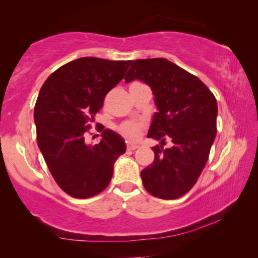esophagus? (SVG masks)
<instances>
[{"instance_id": "1", "label": "esophagus", "mask_w": 258, "mask_h": 258, "mask_svg": "<svg viewBox=\"0 0 258 258\" xmlns=\"http://www.w3.org/2000/svg\"><path fill=\"white\" fill-rule=\"evenodd\" d=\"M139 146L138 145H132V143H128L127 145V150H135L138 149Z\"/></svg>"}]
</instances>
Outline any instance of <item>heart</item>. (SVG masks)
<instances>
[{"label":"heart","instance_id":"b5f03b06","mask_svg":"<svg viewBox=\"0 0 258 258\" xmlns=\"http://www.w3.org/2000/svg\"><path fill=\"white\" fill-rule=\"evenodd\" d=\"M141 128H142V123H140V121L130 120L121 124L118 127V131L124 138L130 140V141H134V140H137L140 137Z\"/></svg>","mask_w":258,"mask_h":258}]
</instances>
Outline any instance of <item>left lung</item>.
<instances>
[{
	"mask_svg": "<svg viewBox=\"0 0 258 258\" xmlns=\"http://www.w3.org/2000/svg\"><path fill=\"white\" fill-rule=\"evenodd\" d=\"M125 83L139 80L150 86L157 112L148 132L164 145L152 147L155 160L142 169L146 190L161 199H176L196 184L206 165L216 137L217 102L198 77L167 59L135 60L124 77Z\"/></svg>",
	"mask_w": 258,
	"mask_h": 258,
	"instance_id": "left-lung-1",
	"label": "left lung"
}]
</instances>
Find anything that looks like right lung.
Listing matches in <instances>:
<instances>
[{"label":"right lung","mask_w":258,"mask_h":258,"mask_svg":"<svg viewBox=\"0 0 258 258\" xmlns=\"http://www.w3.org/2000/svg\"><path fill=\"white\" fill-rule=\"evenodd\" d=\"M131 63L84 56L56 69L41 87L34 109L37 145L55 182L74 198H90L106 189L113 164L125 154L124 139L111 130H104L94 146L84 137L87 123Z\"/></svg>","instance_id":"add662e5"}]
</instances>
